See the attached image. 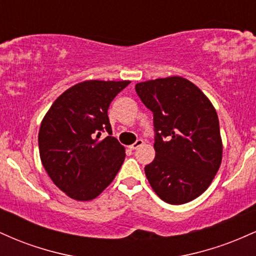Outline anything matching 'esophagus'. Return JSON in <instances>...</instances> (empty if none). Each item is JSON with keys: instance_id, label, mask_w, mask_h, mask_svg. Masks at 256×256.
Here are the masks:
<instances>
[{"instance_id": "34e87169", "label": "esophagus", "mask_w": 256, "mask_h": 256, "mask_svg": "<svg viewBox=\"0 0 256 256\" xmlns=\"http://www.w3.org/2000/svg\"><path fill=\"white\" fill-rule=\"evenodd\" d=\"M143 144H144V140H137L136 142L134 143V144L130 146V149H132V150H134V149L140 148V146H142Z\"/></svg>"}]
</instances>
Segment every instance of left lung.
Instances as JSON below:
<instances>
[{"instance_id": "left-lung-1", "label": "left lung", "mask_w": 256, "mask_h": 256, "mask_svg": "<svg viewBox=\"0 0 256 256\" xmlns=\"http://www.w3.org/2000/svg\"><path fill=\"white\" fill-rule=\"evenodd\" d=\"M136 92L154 116L155 158L144 167L148 182L167 204L192 201L210 186L222 164L213 104L182 77L142 82Z\"/></svg>"}]
</instances>
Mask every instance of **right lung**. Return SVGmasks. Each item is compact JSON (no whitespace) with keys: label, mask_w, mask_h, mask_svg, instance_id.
<instances>
[{"label":"right lung","mask_w":256,"mask_h":256,"mask_svg":"<svg viewBox=\"0 0 256 256\" xmlns=\"http://www.w3.org/2000/svg\"><path fill=\"white\" fill-rule=\"evenodd\" d=\"M128 80H86L67 89L40 124L38 146L54 184L77 201H89L116 178L125 149L112 137L108 108ZM108 136L100 140L102 132Z\"/></svg>","instance_id":"right-lung-1"}]
</instances>
